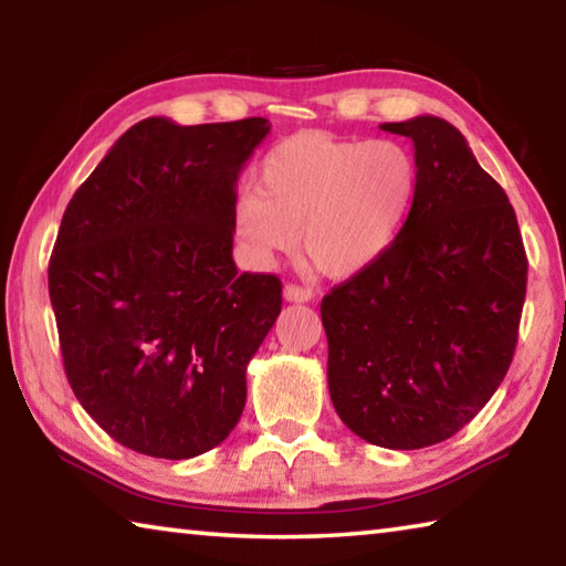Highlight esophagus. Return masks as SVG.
<instances>
[{
  "mask_svg": "<svg viewBox=\"0 0 566 566\" xmlns=\"http://www.w3.org/2000/svg\"><path fill=\"white\" fill-rule=\"evenodd\" d=\"M314 292L310 286H302V284H286L284 286V300L286 302H296V304H304V302H312Z\"/></svg>",
  "mask_w": 566,
  "mask_h": 566,
  "instance_id": "34e87169",
  "label": "esophagus"
}]
</instances>
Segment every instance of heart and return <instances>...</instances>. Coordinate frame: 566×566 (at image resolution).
I'll use <instances>...</instances> for the list:
<instances>
[{
  "instance_id": "b5f03b06",
  "label": "heart",
  "mask_w": 566,
  "mask_h": 566,
  "mask_svg": "<svg viewBox=\"0 0 566 566\" xmlns=\"http://www.w3.org/2000/svg\"><path fill=\"white\" fill-rule=\"evenodd\" d=\"M417 161L391 139L296 132L266 151L256 189L232 207L249 260L270 266L300 244L322 272L349 276L395 244L417 197Z\"/></svg>"
}]
</instances>
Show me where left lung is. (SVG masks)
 Returning a JSON list of instances; mask_svg holds the SVG:
<instances>
[{
	"label": "left lung",
	"instance_id": "obj_1",
	"mask_svg": "<svg viewBox=\"0 0 566 566\" xmlns=\"http://www.w3.org/2000/svg\"><path fill=\"white\" fill-rule=\"evenodd\" d=\"M381 129L409 137L417 197L385 254L322 300L332 405L387 449L454 437L510 369L526 294L514 207L462 132L421 114Z\"/></svg>",
	"mask_w": 566,
	"mask_h": 566
}]
</instances>
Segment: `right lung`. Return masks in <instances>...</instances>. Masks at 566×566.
Returning a JSON list of instances; mask_svg holds the SVG:
<instances>
[{"instance_id": "right-lung-1", "label": "right lung", "mask_w": 566, "mask_h": 566, "mask_svg": "<svg viewBox=\"0 0 566 566\" xmlns=\"http://www.w3.org/2000/svg\"><path fill=\"white\" fill-rule=\"evenodd\" d=\"M270 129L264 117L142 119L66 205L50 260L64 371L84 411L134 452L191 459L242 417L282 282L237 272L232 207Z\"/></svg>"}]
</instances>
